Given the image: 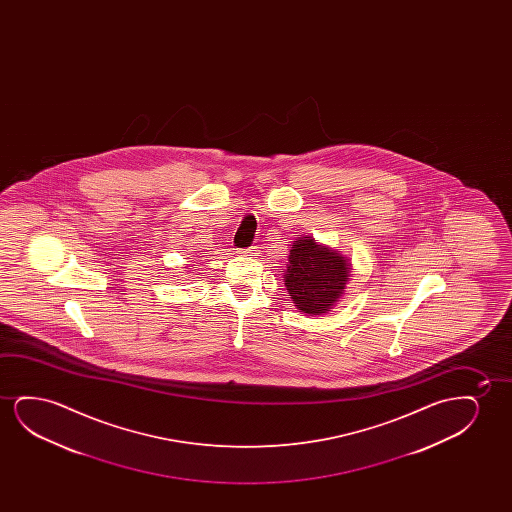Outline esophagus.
<instances>
[{"label":"esophagus","mask_w":512,"mask_h":512,"mask_svg":"<svg viewBox=\"0 0 512 512\" xmlns=\"http://www.w3.org/2000/svg\"><path fill=\"white\" fill-rule=\"evenodd\" d=\"M241 253H245V255H248V257H255V253H257V248H246V250H243V252Z\"/></svg>","instance_id":"obj_1"}]
</instances>
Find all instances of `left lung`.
<instances>
[{
    "label": "left lung",
    "mask_w": 512,
    "mask_h": 512,
    "mask_svg": "<svg viewBox=\"0 0 512 512\" xmlns=\"http://www.w3.org/2000/svg\"><path fill=\"white\" fill-rule=\"evenodd\" d=\"M290 248L283 274L290 299L302 313H327L344 294L351 264L336 250L318 245L313 236L297 238Z\"/></svg>",
    "instance_id": "left-lung-1"
}]
</instances>
